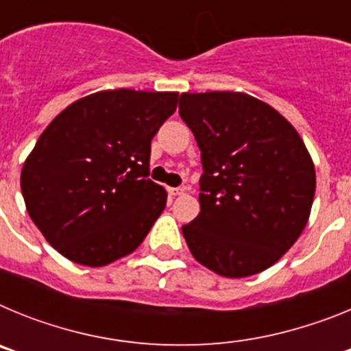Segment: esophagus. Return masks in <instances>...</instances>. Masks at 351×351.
<instances>
[{
	"mask_svg": "<svg viewBox=\"0 0 351 351\" xmlns=\"http://www.w3.org/2000/svg\"><path fill=\"white\" fill-rule=\"evenodd\" d=\"M167 191H169L170 197H179V195L184 193V188H181V186L179 188H167Z\"/></svg>",
	"mask_w": 351,
	"mask_h": 351,
	"instance_id": "esophagus-1",
	"label": "esophagus"
}]
</instances>
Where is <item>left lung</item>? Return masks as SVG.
Here are the masks:
<instances>
[{
    "label": "left lung",
    "instance_id": "obj_1",
    "mask_svg": "<svg viewBox=\"0 0 351 351\" xmlns=\"http://www.w3.org/2000/svg\"><path fill=\"white\" fill-rule=\"evenodd\" d=\"M179 116L200 149V214L182 226L191 255L216 274L246 278L302 234L316 178L295 128L244 93H182Z\"/></svg>",
    "mask_w": 351,
    "mask_h": 351
}]
</instances>
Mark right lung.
Returning <instances> with one entry per match:
<instances>
[{
	"label": "right lung",
	"instance_id": "right-lung-1",
	"mask_svg": "<svg viewBox=\"0 0 351 351\" xmlns=\"http://www.w3.org/2000/svg\"><path fill=\"white\" fill-rule=\"evenodd\" d=\"M178 93L116 89L66 107L21 173L31 219L71 262L101 267L137 250L167 206L149 176L151 141Z\"/></svg>",
	"mask_w": 351,
	"mask_h": 351
}]
</instances>
